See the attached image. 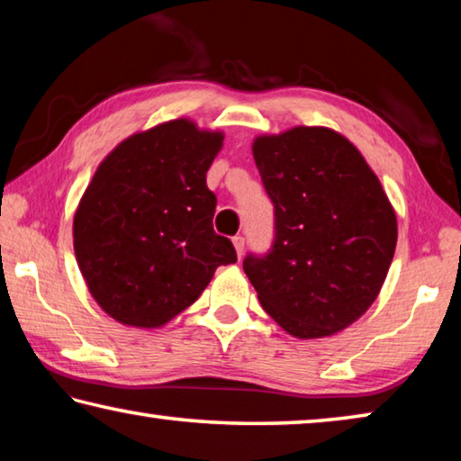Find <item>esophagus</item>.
Segmentation results:
<instances>
[{"label": "esophagus", "instance_id": "obj_1", "mask_svg": "<svg viewBox=\"0 0 461 461\" xmlns=\"http://www.w3.org/2000/svg\"><path fill=\"white\" fill-rule=\"evenodd\" d=\"M231 241H233V248H236L238 258H241V256H244V248H246V240H244V236H236V238H233Z\"/></svg>", "mask_w": 461, "mask_h": 461}]
</instances>
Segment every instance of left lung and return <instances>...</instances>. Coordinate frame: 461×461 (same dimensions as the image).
<instances>
[{
    "label": "left lung",
    "instance_id": "1",
    "mask_svg": "<svg viewBox=\"0 0 461 461\" xmlns=\"http://www.w3.org/2000/svg\"><path fill=\"white\" fill-rule=\"evenodd\" d=\"M252 154L276 230L267 256L244 260L260 305L299 339L346 330L376 301L399 236L378 176L321 126L258 136Z\"/></svg>",
    "mask_w": 461,
    "mask_h": 461
}]
</instances>
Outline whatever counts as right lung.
<instances>
[{"mask_svg":"<svg viewBox=\"0 0 461 461\" xmlns=\"http://www.w3.org/2000/svg\"><path fill=\"white\" fill-rule=\"evenodd\" d=\"M221 131L178 118L120 142L97 167L75 212L73 244L97 305L156 330L193 305L215 270L238 260L213 231L207 170Z\"/></svg>","mask_w":461,"mask_h":461,"instance_id":"right-lung-1","label":"right lung"}]
</instances>
